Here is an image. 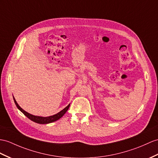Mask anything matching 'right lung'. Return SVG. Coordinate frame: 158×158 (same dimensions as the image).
<instances>
[{"label": "right lung", "mask_w": 158, "mask_h": 158, "mask_svg": "<svg viewBox=\"0 0 158 158\" xmlns=\"http://www.w3.org/2000/svg\"><path fill=\"white\" fill-rule=\"evenodd\" d=\"M13 99H14V101H15V105H16L17 108L20 110L21 112L23 113L25 116L29 118L30 120L33 121V122H35L37 123H40V124H47V123H52V122H54L57 120H58V119H60L61 117L63 116V115L66 113V111L68 110L69 107H70V105H68L66 108L64 109L63 110H61L60 112H59L58 113H57L54 115H53V116H50V117H38V116H34V115L33 114H31L29 113H28L27 112H26V111H25L23 109H21L20 106H19V105L17 104V101H15V98L13 97Z\"/></svg>", "instance_id": "right-lung-1"}]
</instances>
